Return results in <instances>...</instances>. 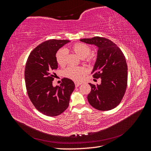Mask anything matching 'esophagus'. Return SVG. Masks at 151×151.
Segmentation results:
<instances>
[{"label": "esophagus", "instance_id": "esophagus-1", "mask_svg": "<svg viewBox=\"0 0 151 151\" xmlns=\"http://www.w3.org/2000/svg\"><path fill=\"white\" fill-rule=\"evenodd\" d=\"M82 83H79V82H75V85H76V87H78Z\"/></svg>", "mask_w": 151, "mask_h": 151}]
</instances>
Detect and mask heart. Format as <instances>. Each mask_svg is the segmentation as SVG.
<instances>
[{"label":"heart","instance_id":"b5f03b06","mask_svg":"<svg viewBox=\"0 0 151 151\" xmlns=\"http://www.w3.org/2000/svg\"><path fill=\"white\" fill-rule=\"evenodd\" d=\"M72 48L73 51L80 58H87L86 60L88 62L91 60V58L88 56L91 53V48L87 45L82 43H77L73 45ZM67 54V50L63 48L60 49L57 52L56 60L59 65L63 66L65 64ZM85 73L86 70L83 68L74 66H69L64 71L65 77L75 81H81Z\"/></svg>","mask_w":151,"mask_h":151}]
</instances>
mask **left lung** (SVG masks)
Here are the masks:
<instances>
[{
  "label": "left lung",
  "mask_w": 151,
  "mask_h": 151,
  "mask_svg": "<svg viewBox=\"0 0 151 151\" xmlns=\"http://www.w3.org/2000/svg\"><path fill=\"white\" fill-rule=\"evenodd\" d=\"M80 41L98 48L97 59L91 72L94 78H101L99 85L89 83L91 91L88 96L89 104L101 111L116 108L124 96L127 86L128 68L120 48L111 40L95 36Z\"/></svg>",
  "instance_id": "8db88e82"
}]
</instances>
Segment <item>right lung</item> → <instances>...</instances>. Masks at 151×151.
I'll list each match as a JSON object with an SVG mask.
<instances>
[{
  "instance_id": "1",
  "label": "right lung",
  "mask_w": 151,
  "mask_h": 151,
  "mask_svg": "<svg viewBox=\"0 0 151 151\" xmlns=\"http://www.w3.org/2000/svg\"><path fill=\"white\" fill-rule=\"evenodd\" d=\"M69 40H50L30 53L26 63L24 78L31 101L40 112L48 116L60 115L69 105L75 88L71 79L63 78L60 86L53 87L54 70L58 68L56 53Z\"/></svg>"
}]
</instances>
